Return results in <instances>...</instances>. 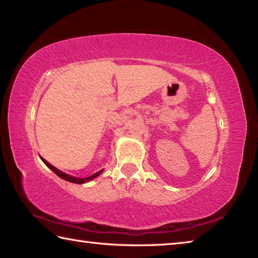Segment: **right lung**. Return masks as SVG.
Here are the masks:
<instances>
[{
    "mask_svg": "<svg viewBox=\"0 0 258 258\" xmlns=\"http://www.w3.org/2000/svg\"><path fill=\"white\" fill-rule=\"evenodd\" d=\"M42 160H43V163H44V164L47 166V167H49V168L51 169V171H53L59 177L63 178V180H66V181H68V182L77 183V184H82V183H85V182H87V181L93 180L94 177H97L98 175H100V174H101V172H102V171H99L98 173H95V174H93V175H91V176L86 177V178H78V177H74V176H71V175H67V174H64L63 172L59 171V169H56V168L54 167V166H52L50 163H47V161H46L45 159L42 158Z\"/></svg>",
    "mask_w": 258,
    "mask_h": 258,
    "instance_id": "add662e5",
    "label": "right lung"
}]
</instances>
